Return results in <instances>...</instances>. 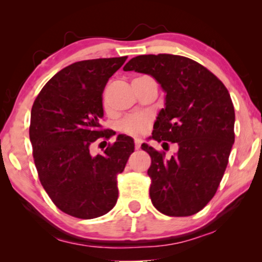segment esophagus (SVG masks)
Returning <instances> with one entry per match:
<instances>
[{"mask_svg": "<svg viewBox=\"0 0 262 262\" xmlns=\"http://www.w3.org/2000/svg\"><path fill=\"white\" fill-rule=\"evenodd\" d=\"M141 145H142L141 139H135V148L138 150L139 148H141Z\"/></svg>", "mask_w": 262, "mask_h": 262, "instance_id": "esophagus-1", "label": "esophagus"}]
</instances>
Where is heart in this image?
I'll list each match as a JSON object with an SVG mask.
<instances>
[{
	"label": "heart",
	"mask_w": 262,
	"mask_h": 262,
	"mask_svg": "<svg viewBox=\"0 0 262 262\" xmlns=\"http://www.w3.org/2000/svg\"><path fill=\"white\" fill-rule=\"evenodd\" d=\"M150 118L145 114H136V116H130L120 123V128L127 135L131 136H141L145 134L149 128Z\"/></svg>",
	"instance_id": "b5f03b06"
}]
</instances>
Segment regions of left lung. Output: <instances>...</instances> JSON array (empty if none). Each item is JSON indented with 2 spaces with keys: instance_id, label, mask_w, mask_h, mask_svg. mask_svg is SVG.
I'll return each mask as SVG.
<instances>
[{
  "instance_id": "left-lung-1",
  "label": "left lung",
  "mask_w": 262,
  "mask_h": 262,
  "mask_svg": "<svg viewBox=\"0 0 262 262\" xmlns=\"http://www.w3.org/2000/svg\"><path fill=\"white\" fill-rule=\"evenodd\" d=\"M124 71L155 78L166 93L151 138L178 143L170 159L144 143L151 157L152 205L167 216L199 212L213 198L235 141V111L225 85L202 64L187 57L143 55L128 60Z\"/></svg>"
}]
</instances>
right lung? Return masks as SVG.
Listing matches in <instances>:
<instances>
[{
  "mask_svg": "<svg viewBox=\"0 0 262 262\" xmlns=\"http://www.w3.org/2000/svg\"><path fill=\"white\" fill-rule=\"evenodd\" d=\"M127 57L81 60L58 71L35 99L30 139L39 180L53 204L73 217L103 216L118 199L117 175L135 150L134 139L118 135L102 155L89 148L110 138L100 121L108 78Z\"/></svg>",
  "mask_w": 262,
  "mask_h": 262,
  "instance_id": "obj_1",
  "label": "right lung"
}]
</instances>
